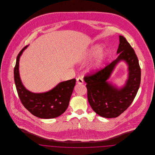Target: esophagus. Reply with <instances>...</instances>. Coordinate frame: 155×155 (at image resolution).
<instances>
[{
  "mask_svg": "<svg viewBox=\"0 0 155 155\" xmlns=\"http://www.w3.org/2000/svg\"><path fill=\"white\" fill-rule=\"evenodd\" d=\"M77 82L78 84H82L84 83V81L82 78L80 77H78L77 78Z\"/></svg>",
  "mask_w": 155,
  "mask_h": 155,
  "instance_id": "obj_1",
  "label": "esophagus"
}]
</instances>
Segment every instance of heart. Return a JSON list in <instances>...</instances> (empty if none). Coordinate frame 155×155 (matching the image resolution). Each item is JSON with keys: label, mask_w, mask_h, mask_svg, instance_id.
<instances>
[{"label": "heart", "mask_w": 155, "mask_h": 155, "mask_svg": "<svg viewBox=\"0 0 155 155\" xmlns=\"http://www.w3.org/2000/svg\"><path fill=\"white\" fill-rule=\"evenodd\" d=\"M102 50H103V46L102 45H97L91 49V50L89 51L88 54V56H92V57H95V56H98L102 52ZM104 58V55L103 54V55L101 56V58H99V60H98L97 63H96L95 68H97V67L99 66V65L102 62V61L103 60Z\"/></svg>", "instance_id": "obj_1"}]
</instances>
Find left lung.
<instances>
[{
    "mask_svg": "<svg viewBox=\"0 0 155 155\" xmlns=\"http://www.w3.org/2000/svg\"><path fill=\"white\" fill-rule=\"evenodd\" d=\"M117 58L103 68L85 75L88 101L93 110L105 118L119 116L131 105L140 82V68L134 50L127 39L120 35ZM124 60L129 66V78L124 87L117 89L107 81L115 65Z\"/></svg>",
    "mask_w": 155,
    "mask_h": 155,
    "instance_id": "8db88e82",
    "label": "left lung"
}]
</instances>
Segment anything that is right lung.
I'll use <instances>...</instances> for the list:
<instances>
[{"label":"right lung","instance_id":"obj_1","mask_svg":"<svg viewBox=\"0 0 155 155\" xmlns=\"http://www.w3.org/2000/svg\"><path fill=\"white\" fill-rule=\"evenodd\" d=\"M25 46L18 53L14 69V78L18 95L23 106L37 117L53 118L59 117L66 110L73 93L76 80L63 81L52 90L36 94L26 89L22 85L19 75V60Z\"/></svg>","mask_w":155,"mask_h":155}]
</instances>
